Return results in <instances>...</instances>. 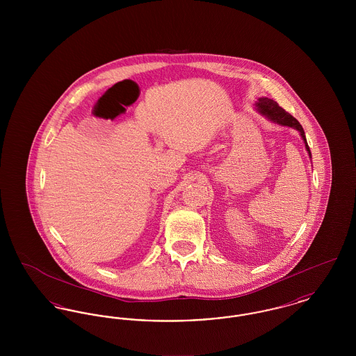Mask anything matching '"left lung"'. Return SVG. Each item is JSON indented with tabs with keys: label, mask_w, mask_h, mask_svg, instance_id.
<instances>
[{
	"label": "left lung",
	"mask_w": 356,
	"mask_h": 356,
	"mask_svg": "<svg viewBox=\"0 0 356 356\" xmlns=\"http://www.w3.org/2000/svg\"><path fill=\"white\" fill-rule=\"evenodd\" d=\"M254 106L257 109V112L260 115H263L267 120H270L273 124H277V125H282V127H289V128H293L299 132L300 137L303 138L305 141V149L308 152L309 159L312 157L311 156V151H309V147L307 144V138H305V131H303V127L299 124V121L292 118L289 113H287L282 106H279V104L276 102H273L268 97H259L257 102H254Z\"/></svg>",
	"instance_id": "8db88e82"
}]
</instances>
